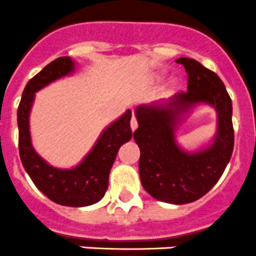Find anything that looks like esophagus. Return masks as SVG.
Segmentation results:
<instances>
[{"mask_svg":"<svg viewBox=\"0 0 256 256\" xmlns=\"http://www.w3.org/2000/svg\"><path fill=\"white\" fill-rule=\"evenodd\" d=\"M137 126H138V123H137V119L134 116H132V120H130V130L132 132H134L137 130Z\"/></svg>","mask_w":256,"mask_h":256,"instance_id":"1","label":"esophagus"}]
</instances>
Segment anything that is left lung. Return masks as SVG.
Segmentation results:
<instances>
[{"instance_id": "obj_1", "label": "left lung", "mask_w": 256, "mask_h": 256, "mask_svg": "<svg viewBox=\"0 0 256 256\" xmlns=\"http://www.w3.org/2000/svg\"><path fill=\"white\" fill-rule=\"evenodd\" d=\"M188 74L187 92L166 101L136 108L138 128L133 138L138 144L140 178L144 188L156 200L168 204H188L214 187L230 162L234 144L232 101L214 72L198 61L180 58ZM198 104L216 110L217 130L202 148L187 152L180 148L175 132L183 117Z\"/></svg>"}]
</instances>
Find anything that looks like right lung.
Here are the masks:
<instances>
[{
  "mask_svg": "<svg viewBox=\"0 0 256 256\" xmlns=\"http://www.w3.org/2000/svg\"><path fill=\"white\" fill-rule=\"evenodd\" d=\"M76 72V61L62 56L40 70L26 83L18 108L19 152L22 164L30 180L51 201L64 206H88L101 200L108 186V174L122 144L132 138L130 118L126 110L116 120L108 124L98 136L94 148L74 168L60 169L50 165L36 152L30 138L29 116L36 98V92L72 76Z\"/></svg>",
  "mask_w": 256,
  "mask_h": 256,
  "instance_id": "right-lung-1",
  "label": "right lung"
}]
</instances>
